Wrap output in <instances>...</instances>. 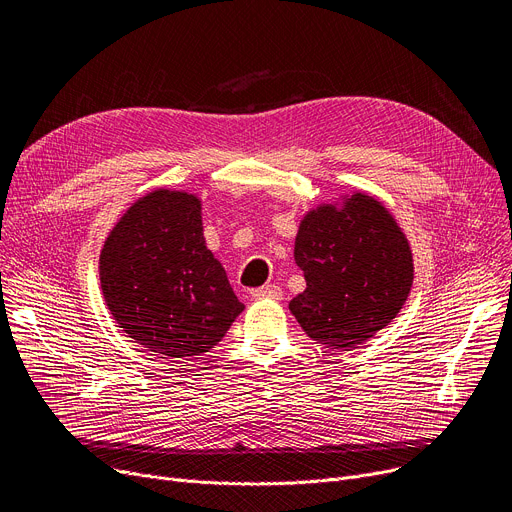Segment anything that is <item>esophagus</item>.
Instances as JSON below:
<instances>
[{
  "instance_id": "obj_1",
  "label": "esophagus",
  "mask_w": 512,
  "mask_h": 512,
  "mask_svg": "<svg viewBox=\"0 0 512 512\" xmlns=\"http://www.w3.org/2000/svg\"><path fill=\"white\" fill-rule=\"evenodd\" d=\"M282 288L276 286V284H267V286H261V288H255L251 292L253 299H274V301H280L282 299Z\"/></svg>"
}]
</instances>
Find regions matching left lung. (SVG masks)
<instances>
[{
	"label": "left lung",
	"mask_w": 512,
	"mask_h": 512,
	"mask_svg": "<svg viewBox=\"0 0 512 512\" xmlns=\"http://www.w3.org/2000/svg\"><path fill=\"white\" fill-rule=\"evenodd\" d=\"M307 288L290 301L305 334L355 348L400 313L413 286L411 245L382 201L353 193L309 209L294 238Z\"/></svg>",
	"instance_id": "8db88e82"
}]
</instances>
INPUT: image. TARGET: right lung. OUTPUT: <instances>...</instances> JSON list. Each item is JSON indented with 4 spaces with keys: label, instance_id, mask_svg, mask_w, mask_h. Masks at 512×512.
Returning a JSON list of instances; mask_svg holds the SVG:
<instances>
[{
    "label": "right lung",
    "instance_id": "1",
    "mask_svg": "<svg viewBox=\"0 0 512 512\" xmlns=\"http://www.w3.org/2000/svg\"><path fill=\"white\" fill-rule=\"evenodd\" d=\"M99 280L118 328L170 359L211 351L245 309L205 245L201 199L170 188L126 209L105 238Z\"/></svg>",
    "mask_w": 512,
    "mask_h": 512
}]
</instances>
